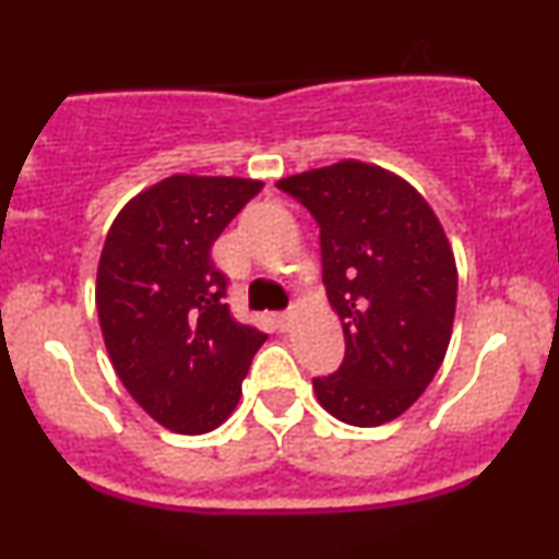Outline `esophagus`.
<instances>
[{
	"instance_id": "obj_1",
	"label": "esophagus",
	"mask_w": 559,
	"mask_h": 559,
	"mask_svg": "<svg viewBox=\"0 0 559 559\" xmlns=\"http://www.w3.org/2000/svg\"><path fill=\"white\" fill-rule=\"evenodd\" d=\"M273 323H275V329L286 331L288 323H292V316H288V312H273Z\"/></svg>"
}]
</instances>
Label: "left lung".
<instances>
[{
	"label": "left lung",
	"mask_w": 559,
	"mask_h": 559,
	"mask_svg": "<svg viewBox=\"0 0 559 559\" xmlns=\"http://www.w3.org/2000/svg\"><path fill=\"white\" fill-rule=\"evenodd\" d=\"M320 228L323 284L342 318L344 362L312 378L349 426L400 418L433 381L452 336L457 267L439 217L407 181L344 159L281 178Z\"/></svg>",
	"instance_id": "8db88e82"
}]
</instances>
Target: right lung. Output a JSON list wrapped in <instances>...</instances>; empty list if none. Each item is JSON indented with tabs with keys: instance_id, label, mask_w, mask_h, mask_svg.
Masks as SVG:
<instances>
[{
	"instance_id": "obj_1",
	"label": "right lung",
	"mask_w": 559,
	"mask_h": 559,
	"mask_svg": "<svg viewBox=\"0 0 559 559\" xmlns=\"http://www.w3.org/2000/svg\"><path fill=\"white\" fill-rule=\"evenodd\" d=\"M262 181L170 176L133 197L105 239L96 310L115 373L159 426L207 433L234 413L265 333L226 305L213 243Z\"/></svg>"
}]
</instances>
